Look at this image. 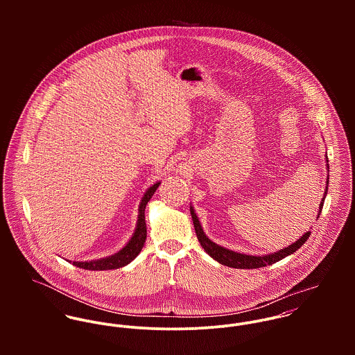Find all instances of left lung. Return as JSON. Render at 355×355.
I'll list each match as a JSON object with an SVG mask.
<instances>
[{
    "instance_id": "8db88e82",
    "label": "left lung",
    "mask_w": 355,
    "mask_h": 355,
    "mask_svg": "<svg viewBox=\"0 0 355 355\" xmlns=\"http://www.w3.org/2000/svg\"><path fill=\"white\" fill-rule=\"evenodd\" d=\"M328 161V159H327ZM329 169V166H328ZM329 179V178H328ZM329 182V180H327ZM327 191H328V187L325 189V193H324V197L327 196ZM322 205H324V198L320 203V211H318V216H317V220L320 217V213L322 210ZM191 211V217H193V223H194V228H196V234H197V238L201 243V246L203 248V250L206 253L209 254L213 259H216L217 262L225 265V266H231V268H238V269H255V268H262V266H266V265H272L283 258H286L287 255L290 254L295 253L304 242L309 239L310 236V231L306 232L304 235L301 236V239H298L295 243L290 245L288 248H284L283 250L277 252V253L269 254V255H263V257H257V255H248V254L235 253L232 250H228V249H224L216 243H213L203 232L202 227L198 221V217L197 214L194 213V209L191 207L190 209Z\"/></svg>"
}]
</instances>
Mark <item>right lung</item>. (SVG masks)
Returning <instances> with one entry per match:
<instances>
[{
    "label": "right lung",
    "instance_id": "obj_1",
    "mask_svg": "<svg viewBox=\"0 0 355 355\" xmlns=\"http://www.w3.org/2000/svg\"><path fill=\"white\" fill-rule=\"evenodd\" d=\"M159 183L153 184L152 187L146 191V194L142 198V202L139 205V217H138V224L137 230L131 238V241L127 243V246L120 250L119 253L113 254L110 257L102 258V259H96V261H89V262H76L73 261L75 266L87 269V270H107V269H117L121 268L127 263H130L138 254L141 253L145 241H146V221H145V209L146 205L150 201L153 194L155 193L157 187Z\"/></svg>",
    "mask_w": 355,
    "mask_h": 355
}]
</instances>
